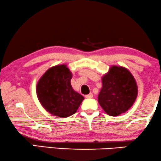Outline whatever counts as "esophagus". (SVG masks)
Segmentation results:
<instances>
[{
    "instance_id": "1",
    "label": "esophagus",
    "mask_w": 161,
    "mask_h": 161,
    "mask_svg": "<svg viewBox=\"0 0 161 161\" xmlns=\"http://www.w3.org/2000/svg\"><path fill=\"white\" fill-rule=\"evenodd\" d=\"M92 97H93V94H92V93H90V94L86 95V96H85L86 98H92Z\"/></svg>"
}]
</instances>
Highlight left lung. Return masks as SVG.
I'll list each match as a JSON object with an SVG mask.
<instances>
[{"label":"left lung","mask_w":161,"mask_h":161,"mask_svg":"<svg viewBox=\"0 0 161 161\" xmlns=\"http://www.w3.org/2000/svg\"><path fill=\"white\" fill-rule=\"evenodd\" d=\"M138 87L134 77L125 68L113 65L102 77V88L98 100L110 116L125 112L136 101Z\"/></svg>","instance_id":"1"}]
</instances>
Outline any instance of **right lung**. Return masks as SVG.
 Segmentation results:
<instances>
[{
  "mask_svg": "<svg viewBox=\"0 0 161 161\" xmlns=\"http://www.w3.org/2000/svg\"><path fill=\"white\" fill-rule=\"evenodd\" d=\"M72 74L65 65H56L45 72L36 86L38 100L47 112L60 117L71 116L84 97L71 85Z\"/></svg>",
  "mask_w": 161,
  "mask_h": 161,
  "instance_id": "right-lung-1",
  "label": "right lung"
}]
</instances>
